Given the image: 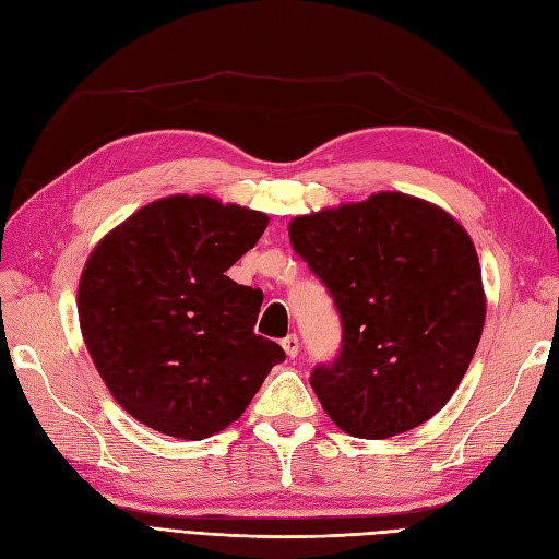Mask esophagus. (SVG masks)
<instances>
[{"label":"esophagus","instance_id":"1","mask_svg":"<svg viewBox=\"0 0 559 559\" xmlns=\"http://www.w3.org/2000/svg\"><path fill=\"white\" fill-rule=\"evenodd\" d=\"M282 347L286 352V357L289 359H296L298 357V349H300V343H298V335H286L282 341Z\"/></svg>","mask_w":559,"mask_h":559}]
</instances>
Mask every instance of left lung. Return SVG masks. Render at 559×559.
Wrapping results in <instances>:
<instances>
[{
  "instance_id": "8db88e82",
  "label": "left lung",
  "mask_w": 559,
  "mask_h": 559,
  "mask_svg": "<svg viewBox=\"0 0 559 559\" xmlns=\"http://www.w3.org/2000/svg\"><path fill=\"white\" fill-rule=\"evenodd\" d=\"M289 240L343 321L341 357L310 378L321 408L368 441L431 419L485 326L480 261L464 226L433 202L380 191L292 218Z\"/></svg>"
}]
</instances>
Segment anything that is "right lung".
I'll return each mask as SVG.
<instances>
[{"mask_svg": "<svg viewBox=\"0 0 559 559\" xmlns=\"http://www.w3.org/2000/svg\"><path fill=\"white\" fill-rule=\"evenodd\" d=\"M267 214L210 195H167L109 230L76 292L83 343L121 408L202 441L238 419L284 349L253 333L263 294L226 270Z\"/></svg>", "mask_w": 559, "mask_h": 559, "instance_id": "1", "label": "right lung"}]
</instances>
